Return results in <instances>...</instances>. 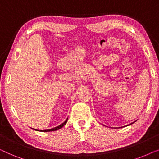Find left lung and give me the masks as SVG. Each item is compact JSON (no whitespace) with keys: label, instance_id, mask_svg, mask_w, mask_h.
<instances>
[{"label":"left lung","instance_id":"8db88e82","mask_svg":"<svg viewBox=\"0 0 159 159\" xmlns=\"http://www.w3.org/2000/svg\"><path fill=\"white\" fill-rule=\"evenodd\" d=\"M132 124H130V125H132Z\"/></svg>","mask_w":159,"mask_h":159}]
</instances>
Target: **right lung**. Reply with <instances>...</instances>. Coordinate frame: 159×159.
I'll return each instance as SVG.
<instances>
[{"instance_id": "add662e5", "label": "right lung", "mask_w": 159, "mask_h": 159, "mask_svg": "<svg viewBox=\"0 0 159 159\" xmlns=\"http://www.w3.org/2000/svg\"><path fill=\"white\" fill-rule=\"evenodd\" d=\"M67 120H68V119H66V121H64V123H62L61 125H60L59 126H57V127H54V128H53V129H45V130H41V131L42 132H52V131H56V130H58V129H61V128H62L63 127H64V126L66 125V122H67ZM34 130H35V129H34ZM37 130V129H36Z\"/></svg>"}]
</instances>
